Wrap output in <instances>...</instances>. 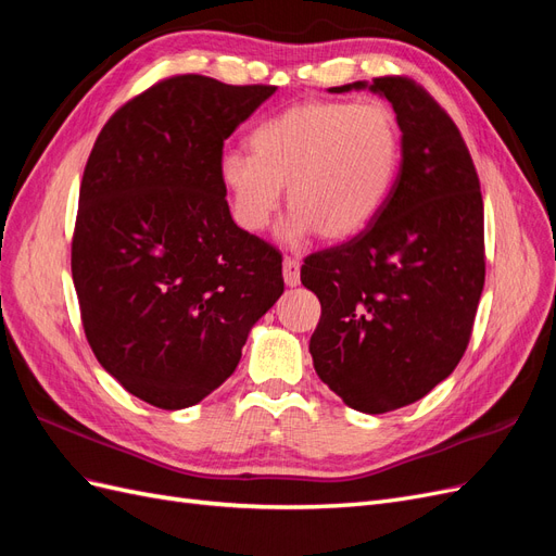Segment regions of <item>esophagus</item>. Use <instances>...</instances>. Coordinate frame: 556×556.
Listing matches in <instances>:
<instances>
[{
  "label": "esophagus",
  "instance_id": "34e87169",
  "mask_svg": "<svg viewBox=\"0 0 556 556\" xmlns=\"http://www.w3.org/2000/svg\"><path fill=\"white\" fill-rule=\"evenodd\" d=\"M282 278H285V282L290 285V288H296V285L301 282V264H299V260H294V257H285L282 260Z\"/></svg>",
  "mask_w": 556,
  "mask_h": 556
}]
</instances>
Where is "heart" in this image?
I'll list each match as a JSON object with an SVG mask.
<instances>
[{
    "mask_svg": "<svg viewBox=\"0 0 556 556\" xmlns=\"http://www.w3.org/2000/svg\"><path fill=\"white\" fill-rule=\"evenodd\" d=\"M401 162V129L384 104L311 99L274 115L250 134V155L220 157V182L233 223L262 231L288 188V241L315 229L350 239L374 220L392 192Z\"/></svg>",
    "mask_w": 556,
    "mask_h": 556,
    "instance_id": "1",
    "label": "heart"
}]
</instances>
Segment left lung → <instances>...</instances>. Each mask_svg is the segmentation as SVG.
<instances>
[{"instance_id":"8db88e82","label":"left lung","mask_w":556,"mask_h":556,"mask_svg":"<svg viewBox=\"0 0 556 556\" xmlns=\"http://www.w3.org/2000/svg\"><path fill=\"white\" fill-rule=\"evenodd\" d=\"M366 88L357 80L331 88ZM401 127V164L378 215L311 252L301 282L323 315L311 336L319 380L362 413L429 394L459 364L484 288V208L476 164L447 111L408 76L374 78Z\"/></svg>"}]
</instances>
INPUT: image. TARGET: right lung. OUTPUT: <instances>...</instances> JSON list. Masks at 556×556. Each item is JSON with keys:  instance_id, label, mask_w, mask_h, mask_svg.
<instances>
[{"instance_id": "add662e5", "label": "right lung", "mask_w": 556, "mask_h": 556, "mask_svg": "<svg viewBox=\"0 0 556 556\" xmlns=\"http://www.w3.org/2000/svg\"><path fill=\"white\" fill-rule=\"evenodd\" d=\"M276 92L208 76L157 80L99 131L80 180L72 276L97 362L162 410L237 368L285 290L282 255L231 220L225 139Z\"/></svg>"}]
</instances>
